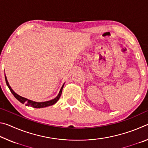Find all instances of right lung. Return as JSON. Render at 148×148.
<instances>
[{"mask_svg": "<svg viewBox=\"0 0 148 148\" xmlns=\"http://www.w3.org/2000/svg\"><path fill=\"white\" fill-rule=\"evenodd\" d=\"M5 79H6V83L7 86L8 87V88L10 89V90L12 93L14 95L15 98L18 100V101L20 102H21L22 104H25V105L27 106H31L33 108H40L49 106H51V105H53L54 104H56V102L59 101L60 97H61V93H62V88H63L64 85V84L62 85V86L61 87V89H60V91L59 92L58 95H57L56 98L52 99V100H50V101H48L40 102H35L33 101H31V100L27 99L26 98H25V97H23L20 96V95H17L16 92H15L14 91V90L12 89V87L9 85V83H8V80H7L6 75H5Z\"/></svg>", "mask_w": 148, "mask_h": 148, "instance_id": "right-lung-1", "label": "right lung"}]
</instances>
